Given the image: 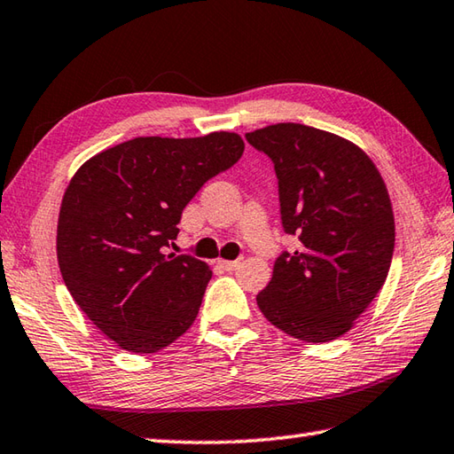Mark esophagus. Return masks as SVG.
Returning <instances> with one entry per match:
<instances>
[{"mask_svg":"<svg viewBox=\"0 0 454 454\" xmlns=\"http://www.w3.org/2000/svg\"><path fill=\"white\" fill-rule=\"evenodd\" d=\"M220 265H222V268H224L226 271H234V270H238L239 268V263H242V260H220L218 262Z\"/></svg>","mask_w":454,"mask_h":454,"instance_id":"1","label":"esophagus"}]
</instances>
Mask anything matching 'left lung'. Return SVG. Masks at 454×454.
Segmentation results:
<instances>
[{
	"label": "left lung",
	"instance_id": "obj_1",
	"mask_svg": "<svg viewBox=\"0 0 454 454\" xmlns=\"http://www.w3.org/2000/svg\"><path fill=\"white\" fill-rule=\"evenodd\" d=\"M246 139L271 159L283 232L301 242L275 260L257 307L293 339H339L392 265L395 224L381 175L360 147L303 123H275Z\"/></svg>",
	"mask_w": 454,
	"mask_h": 454
}]
</instances>
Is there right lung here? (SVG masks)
<instances>
[{
	"label": "right lung",
	"instance_id": "add662e5",
	"mask_svg": "<svg viewBox=\"0 0 454 454\" xmlns=\"http://www.w3.org/2000/svg\"><path fill=\"white\" fill-rule=\"evenodd\" d=\"M242 153V137L230 131L136 137L88 159L67 186L57 228L62 279L123 350L157 352L194 323L212 271L163 247L202 184Z\"/></svg>",
	"mask_w": 454,
	"mask_h": 454
}]
</instances>
